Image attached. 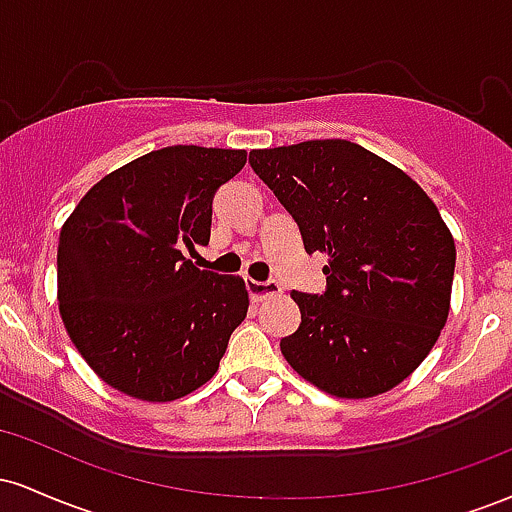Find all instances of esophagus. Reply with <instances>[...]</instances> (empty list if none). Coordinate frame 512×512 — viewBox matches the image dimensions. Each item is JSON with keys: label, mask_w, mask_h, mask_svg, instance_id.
Instances as JSON below:
<instances>
[{"label": "esophagus", "mask_w": 512, "mask_h": 512, "mask_svg": "<svg viewBox=\"0 0 512 512\" xmlns=\"http://www.w3.org/2000/svg\"><path fill=\"white\" fill-rule=\"evenodd\" d=\"M245 286H248V293L252 301H262V298L267 296H274V293H281V286L276 284V281H255V279H248L245 281Z\"/></svg>", "instance_id": "1"}]
</instances>
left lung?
Here are the masks:
<instances>
[{
    "mask_svg": "<svg viewBox=\"0 0 512 512\" xmlns=\"http://www.w3.org/2000/svg\"><path fill=\"white\" fill-rule=\"evenodd\" d=\"M308 252H325L327 291H293L301 327L281 339L317 390L368 399L407 380L448 322L455 240L404 170L346 139L250 151Z\"/></svg>",
    "mask_w": 512,
    "mask_h": 512,
    "instance_id": "1",
    "label": "left lung"
}]
</instances>
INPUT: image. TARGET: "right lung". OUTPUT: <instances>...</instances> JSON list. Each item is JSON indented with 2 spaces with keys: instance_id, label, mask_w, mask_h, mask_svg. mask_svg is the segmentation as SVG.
Returning a JSON list of instances; mask_svg holds the SVG:
<instances>
[{
  "instance_id": "add662e5",
  "label": "right lung",
  "mask_w": 512,
  "mask_h": 512,
  "mask_svg": "<svg viewBox=\"0 0 512 512\" xmlns=\"http://www.w3.org/2000/svg\"><path fill=\"white\" fill-rule=\"evenodd\" d=\"M243 149L166 146L98 180L60 231L57 301L69 339L122 395L173 402L219 370L248 315L240 276L197 269L211 199L243 170Z\"/></svg>"
}]
</instances>
